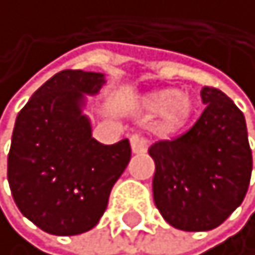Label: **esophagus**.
I'll return each mask as SVG.
<instances>
[{"label": "esophagus", "instance_id": "34e87169", "mask_svg": "<svg viewBox=\"0 0 255 255\" xmlns=\"http://www.w3.org/2000/svg\"><path fill=\"white\" fill-rule=\"evenodd\" d=\"M149 147V140L145 137H140V135H132L131 137V149L134 154H142V152H145Z\"/></svg>", "mask_w": 255, "mask_h": 255}]
</instances>
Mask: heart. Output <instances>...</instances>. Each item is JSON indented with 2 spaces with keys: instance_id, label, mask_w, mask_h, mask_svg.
I'll use <instances>...</instances> for the list:
<instances>
[{
  "instance_id": "heart-1",
  "label": "heart",
  "mask_w": 255,
  "mask_h": 255,
  "mask_svg": "<svg viewBox=\"0 0 255 255\" xmlns=\"http://www.w3.org/2000/svg\"><path fill=\"white\" fill-rule=\"evenodd\" d=\"M142 106L149 113H162L167 126L175 128L187 123L193 115L195 103L188 95L177 88H162L150 91L142 98Z\"/></svg>"
}]
</instances>
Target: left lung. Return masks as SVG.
I'll return each mask as SVG.
<instances>
[{"label":"left lung","instance_id":"obj_1","mask_svg":"<svg viewBox=\"0 0 255 255\" xmlns=\"http://www.w3.org/2000/svg\"><path fill=\"white\" fill-rule=\"evenodd\" d=\"M206 105L192 128L149 147L154 203L182 231H210L243 203L253 172L244 115L221 90L203 87Z\"/></svg>","mask_w":255,"mask_h":255}]
</instances>
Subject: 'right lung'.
I'll use <instances>...</instances> for the list:
<instances>
[{"label":"right lung","mask_w":255,"mask_h":255,"mask_svg":"<svg viewBox=\"0 0 255 255\" xmlns=\"http://www.w3.org/2000/svg\"><path fill=\"white\" fill-rule=\"evenodd\" d=\"M105 83L103 73L62 70L16 118L7 182L19 211L49 234L75 236L98 225L131 160L129 140L98 142L82 111L85 95H96Z\"/></svg>","instance_id":"right-lung-1"}]
</instances>
